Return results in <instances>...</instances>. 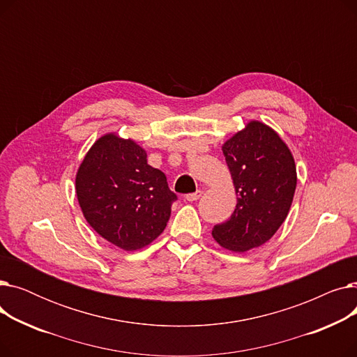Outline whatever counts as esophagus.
<instances>
[{"label":"esophagus","instance_id":"obj_1","mask_svg":"<svg viewBox=\"0 0 357 357\" xmlns=\"http://www.w3.org/2000/svg\"><path fill=\"white\" fill-rule=\"evenodd\" d=\"M201 195H202V191H201V190H199V191H197V192H194V194H188V195H186V201L194 202V201L199 199V198H201Z\"/></svg>","mask_w":357,"mask_h":357}]
</instances>
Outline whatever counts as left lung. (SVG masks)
Instances as JSON below:
<instances>
[{"label":"left lung","instance_id":"obj_1","mask_svg":"<svg viewBox=\"0 0 357 357\" xmlns=\"http://www.w3.org/2000/svg\"><path fill=\"white\" fill-rule=\"evenodd\" d=\"M237 204L214 226L218 245L245 253L265 245L288 217L296 188V166L287 143L268 124L252 120L222 144Z\"/></svg>","mask_w":357,"mask_h":357}]
</instances>
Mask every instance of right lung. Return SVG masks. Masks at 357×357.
Returning <instances> with one entry per match:
<instances>
[{
	"label": "right lung",
	"mask_w": 357,
	"mask_h": 357,
	"mask_svg": "<svg viewBox=\"0 0 357 357\" xmlns=\"http://www.w3.org/2000/svg\"><path fill=\"white\" fill-rule=\"evenodd\" d=\"M75 191L89 226L126 252L140 250L163 233L176 199L165 174L147 163L146 150L116 133L91 146Z\"/></svg>",
	"instance_id": "right-lung-1"
}]
</instances>
